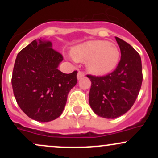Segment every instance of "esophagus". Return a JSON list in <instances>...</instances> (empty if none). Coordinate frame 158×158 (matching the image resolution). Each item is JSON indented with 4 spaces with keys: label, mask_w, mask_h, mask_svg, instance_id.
Returning a JSON list of instances; mask_svg holds the SVG:
<instances>
[{
    "label": "esophagus",
    "mask_w": 158,
    "mask_h": 158,
    "mask_svg": "<svg viewBox=\"0 0 158 158\" xmlns=\"http://www.w3.org/2000/svg\"><path fill=\"white\" fill-rule=\"evenodd\" d=\"M85 76V73L82 71H79L78 72V74H77V79H81L82 77Z\"/></svg>",
    "instance_id": "esophagus-1"
}]
</instances>
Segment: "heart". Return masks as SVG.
Here are the masks:
<instances>
[{"label":"heart","mask_w":158,"mask_h":158,"mask_svg":"<svg viewBox=\"0 0 158 158\" xmlns=\"http://www.w3.org/2000/svg\"><path fill=\"white\" fill-rule=\"evenodd\" d=\"M72 56L79 62H86L87 69L95 75L109 73L120 58L119 49L114 44L106 40H92L72 49Z\"/></svg>","instance_id":"b5f03b06"}]
</instances>
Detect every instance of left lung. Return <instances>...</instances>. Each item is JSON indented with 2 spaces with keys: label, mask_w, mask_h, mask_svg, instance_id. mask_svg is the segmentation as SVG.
<instances>
[{
  "label": "left lung",
  "mask_w": 158,
  "mask_h": 158,
  "mask_svg": "<svg viewBox=\"0 0 158 158\" xmlns=\"http://www.w3.org/2000/svg\"><path fill=\"white\" fill-rule=\"evenodd\" d=\"M115 40L122 55L116 69L106 76L87 75L92 82L89 105L97 115L106 118L119 117L132 107L143 79L139 53L123 40Z\"/></svg>",
  "instance_id": "obj_1"
}]
</instances>
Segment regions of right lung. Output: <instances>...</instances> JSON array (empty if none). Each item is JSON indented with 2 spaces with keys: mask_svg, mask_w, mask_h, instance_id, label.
<instances>
[{
  "mask_svg": "<svg viewBox=\"0 0 158 158\" xmlns=\"http://www.w3.org/2000/svg\"><path fill=\"white\" fill-rule=\"evenodd\" d=\"M63 60L52 43L43 39L17 54L11 83L17 104L30 118L47 122L63 113L68 93L77 82V71L66 74L57 69Z\"/></svg>",
  "mask_w": 158,
  "mask_h": 158,
  "instance_id": "1",
  "label": "right lung"
}]
</instances>
